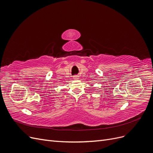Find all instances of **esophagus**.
I'll use <instances>...</instances> for the list:
<instances>
[{"instance_id": "34e87169", "label": "esophagus", "mask_w": 153, "mask_h": 153, "mask_svg": "<svg viewBox=\"0 0 153 153\" xmlns=\"http://www.w3.org/2000/svg\"><path fill=\"white\" fill-rule=\"evenodd\" d=\"M78 78H79V76H78V75H75L73 76V79H75V80H77V79H78Z\"/></svg>"}]
</instances>
